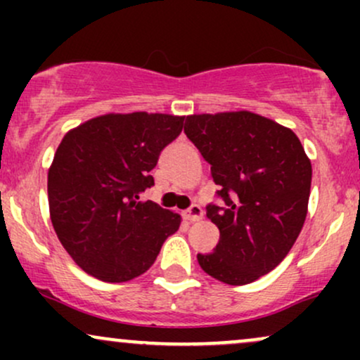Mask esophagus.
Listing matches in <instances>:
<instances>
[{"instance_id":"obj_1","label":"esophagus","mask_w":360,"mask_h":360,"mask_svg":"<svg viewBox=\"0 0 360 360\" xmlns=\"http://www.w3.org/2000/svg\"><path fill=\"white\" fill-rule=\"evenodd\" d=\"M186 212H188V214L191 218H201L203 217V208H201L200 205H198V201L196 200H189V206L188 208H186Z\"/></svg>"}]
</instances>
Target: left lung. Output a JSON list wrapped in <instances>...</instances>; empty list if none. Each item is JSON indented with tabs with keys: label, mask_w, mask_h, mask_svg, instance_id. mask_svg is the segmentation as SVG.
Returning a JSON list of instances; mask_svg holds the SVG:
<instances>
[{
	"label": "left lung",
	"mask_w": 360,
	"mask_h": 360,
	"mask_svg": "<svg viewBox=\"0 0 360 360\" xmlns=\"http://www.w3.org/2000/svg\"><path fill=\"white\" fill-rule=\"evenodd\" d=\"M169 115H105L62 139L49 169L51 221L74 262L105 283L150 269L181 217L147 200L150 171L183 131Z\"/></svg>",
	"instance_id": "left-lung-1"
}]
</instances>
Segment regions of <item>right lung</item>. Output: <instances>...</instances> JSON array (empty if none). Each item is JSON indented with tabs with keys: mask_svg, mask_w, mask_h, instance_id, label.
Returning <instances> with one entry per match:
<instances>
[{
	"mask_svg": "<svg viewBox=\"0 0 360 360\" xmlns=\"http://www.w3.org/2000/svg\"><path fill=\"white\" fill-rule=\"evenodd\" d=\"M186 135L212 166L221 200L206 206L220 240L198 262L230 286L254 283L283 262L303 229L311 162L289 128L249 111L200 115Z\"/></svg>",
	"mask_w": 360,
	"mask_h": 360,
	"instance_id": "1",
	"label": "right lung"
}]
</instances>
